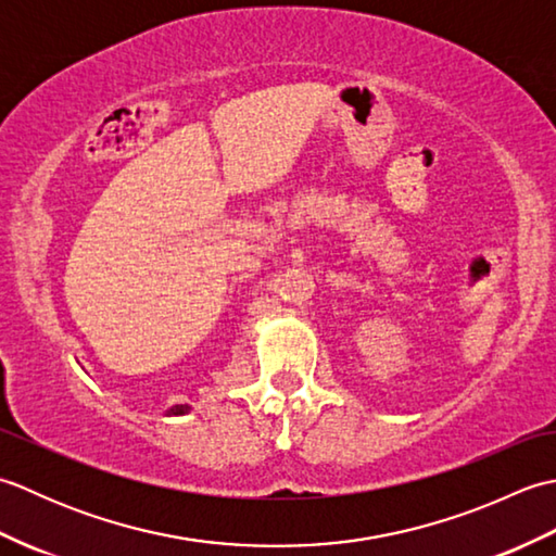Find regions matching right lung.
Masks as SVG:
<instances>
[{"label":"right lung","instance_id":"right-lung-1","mask_svg":"<svg viewBox=\"0 0 556 556\" xmlns=\"http://www.w3.org/2000/svg\"><path fill=\"white\" fill-rule=\"evenodd\" d=\"M193 406L188 404H174L172 408H167V416H186V413H191Z\"/></svg>","mask_w":556,"mask_h":556}]
</instances>
